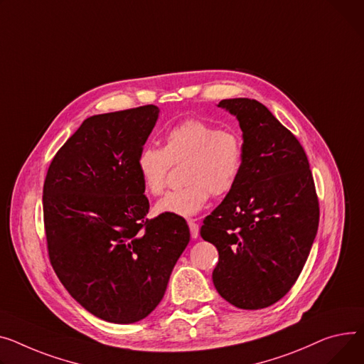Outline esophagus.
<instances>
[{
    "instance_id": "esophagus-1",
    "label": "esophagus",
    "mask_w": 364,
    "mask_h": 364,
    "mask_svg": "<svg viewBox=\"0 0 364 364\" xmlns=\"http://www.w3.org/2000/svg\"><path fill=\"white\" fill-rule=\"evenodd\" d=\"M188 227H190V234H191V238H198L199 237V225L193 221V220H190L188 221Z\"/></svg>"
}]
</instances>
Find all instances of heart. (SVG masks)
I'll use <instances>...</instances> for the list:
<instances>
[{"mask_svg":"<svg viewBox=\"0 0 364 364\" xmlns=\"http://www.w3.org/2000/svg\"><path fill=\"white\" fill-rule=\"evenodd\" d=\"M186 162L184 187L169 191L155 205L156 215H196L213 196L235 187L245 165V143L232 127H216L202 119H186L164 134V148L144 146L136 159L140 181L151 195L165 190L169 169Z\"/></svg>","mask_w":364,"mask_h":364,"instance_id":"heart-1","label":"heart"}]
</instances>
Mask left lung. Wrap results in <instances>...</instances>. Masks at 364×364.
<instances>
[{"label":"left lung","mask_w":364,"mask_h":364,"mask_svg":"<svg viewBox=\"0 0 364 364\" xmlns=\"http://www.w3.org/2000/svg\"><path fill=\"white\" fill-rule=\"evenodd\" d=\"M237 117L245 165L235 187L203 220L200 235L220 259L216 291L238 309L281 300L303 271L319 225V200L297 137L256 100H224Z\"/></svg>","instance_id":"1"}]
</instances>
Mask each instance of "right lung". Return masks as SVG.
I'll return each mask as SVG.
<instances>
[{
	"label": "right lung",
	"mask_w": 364,
	"mask_h": 364,
	"mask_svg": "<svg viewBox=\"0 0 364 364\" xmlns=\"http://www.w3.org/2000/svg\"><path fill=\"white\" fill-rule=\"evenodd\" d=\"M155 105L86 118L43 183L48 255L70 296L107 322L134 323L159 304L190 230L178 215L148 220L136 159Z\"/></svg>",
	"instance_id": "right-lung-1"
}]
</instances>
